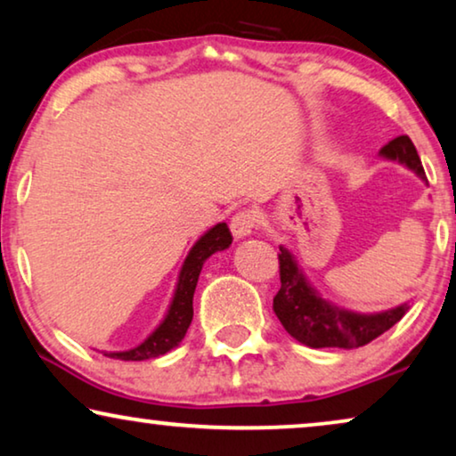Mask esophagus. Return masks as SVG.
<instances>
[{
    "instance_id": "obj_1",
    "label": "esophagus",
    "mask_w": 456,
    "mask_h": 456,
    "mask_svg": "<svg viewBox=\"0 0 456 456\" xmlns=\"http://www.w3.org/2000/svg\"><path fill=\"white\" fill-rule=\"evenodd\" d=\"M255 226H257V217H255L253 211H239V214L232 216L230 220V230H232L234 239H245V236L253 234Z\"/></svg>"
}]
</instances>
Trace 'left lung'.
I'll return each mask as SVG.
<instances>
[{
	"label": "left lung",
	"instance_id": "left-lung-1",
	"mask_svg": "<svg viewBox=\"0 0 456 456\" xmlns=\"http://www.w3.org/2000/svg\"><path fill=\"white\" fill-rule=\"evenodd\" d=\"M384 159L398 161L413 170L421 180H426L421 159L407 134L396 136L388 145L379 149ZM280 286L273 297V311L280 323L292 338L311 348H359L376 340L379 334L390 330L407 314L409 305H398L382 314H354L340 309L320 297L301 267L292 257L289 248L280 247Z\"/></svg>",
	"mask_w": 456,
	"mask_h": 456
}]
</instances>
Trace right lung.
I'll return each mask as SVG.
<instances>
[{
  "instance_id": "obj_1",
  "label": "right lung",
  "mask_w": 456,
  "mask_h": 456,
  "mask_svg": "<svg viewBox=\"0 0 456 456\" xmlns=\"http://www.w3.org/2000/svg\"><path fill=\"white\" fill-rule=\"evenodd\" d=\"M232 245V234L226 226V222L216 224L214 228H209L201 239H199L192 248L186 255L183 267H180L176 290H174L172 303L167 307V314L158 328L141 342L139 346L128 348V351H118V353H105L111 359H122V361H145L155 359L161 354L170 353L172 348H176L183 342L186 330H189L192 322V295H195L199 273L205 261L217 251H224Z\"/></svg>"
}]
</instances>
